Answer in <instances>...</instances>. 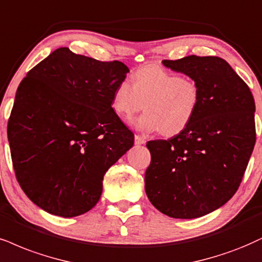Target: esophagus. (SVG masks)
I'll list each match as a JSON object with an SVG mask.
<instances>
[{"instance_id":"esophagus-1","label":"esophagus","mask_w":262,"mask_h":262,"mask_svg":"<svg viewBox=\"0 0 262 262\" xmlns=\"http://www.w3.org/2000/svg\"><path fill=\"white\" fill-rule=\"evenodd\" d=\"M146 136H143V135H136L135 136V143L136 144H144L146 143Z\"/></svg>"}]
</instances>
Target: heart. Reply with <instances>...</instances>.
<instances>
[{
  "label": "heart",
  "instance_id": "b5f03b06",
  "mask_svg": "<svg viewBox=\"0 0 262 262\" xmlns=\"http://www.w3.org/2000/svg\"><path fill=\"white\" fill-rule=\"evenodd\" d=\"M200 90L195 81L161 68H142L132 75V85L124 80L115 87L112 109L130 119L143 108L146 113L132 121L137 130L161 131L165 136L180 134L195 116Z\"/></svg>",
  "mask_w": 262,
  "mask_h": 262
}]
</instances>
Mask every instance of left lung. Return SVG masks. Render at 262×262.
Returning a JSON list of instances; mask_svg holds the SVG:
<instances>
[{"label": "left lung", "instance_id": "8db88e82", "mask_svg": "<svg viewBox=\"0 0 262 262\" xmlns=\"http://www.w3.org/2000/svg\"><path fill=\"white\" fill-rule=\"evenodd\" d=\"M163 64L196 82L200 102L182 132L147 143L151 159L144 188L163 214L196 219L226 204L241 185L256 141L254 97L220 57L188 56Z\"/></svg>", "mask_w": 262, "mask_h": 262}]
</instances>
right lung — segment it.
Masks as SVG:
<instances>
[{
  "mask_svg": "<svg viewBox=\"0 0 262 262\" xmlns=\"http://www.w3.org/2000/svg\"><path fill=\"white\" fill-rule=\"evenodd\" d=\"M124 63L60 47L34 67L15 93L7 135L15 177L50 214L74 217L101 198L103 176L134 146L112 109Z\"/></svg>",
  "mask_w": 262,
  "mask_h": 262,
  "instance_id": "right-lung-1",
  "label": "right lung"
}]
</instances>
